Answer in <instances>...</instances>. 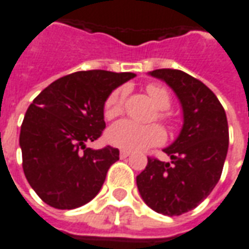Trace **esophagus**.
I'll list each match as a JSON object with an SVG mask.
<instances>
[{
  "label": "esophagus",
  "mask_w": 249,
  "mask_h": 249,
  "mask_svg": "<svg viewBox=\"0 0 249 249\" xmlns=\"http://www.w3.org/2000/svg\"><path fill=\"white\" fill-rule=\"evenodd\" d=\"M120 157H121V158H128V157H131V153L126 151V150H121V151H120Z\"/></svg>",
  "instance_id": "obj_1"
}]
</instances>
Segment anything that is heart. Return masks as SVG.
Wrapping results in <instances>:
<instances>
[{"label":"heart","instance_id":"heart-1","mask_svg":"<svg viewBox=\"0 0 249 249\" xmlns=\"http://www.w3.org/2000/svg\"><path fill=\"white\" fill-rule=\"evenodd\" d=\"M146 91L154 105L160 109L158 118L167 120V114L163 110H166L170 106L169 91L160 84H148ZM125 95L126 89L118 87L107 96L103 107L105 117L107 120H113L123 113ZM106 138L111 146H116L126 151H140L148 147L160 144L165 140V132L162 131L160 125H140L129 120H121L107 129Z\"/></svg>","mask_w":249,"mask_h":249}]
</instances>
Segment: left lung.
<instances>
[{
    "label": "left lung",
    "mask_w": 249,
    "mask_h": 249,
    "mask_svg": "<svg viewBox=\"0 0 249 249\" xmlns=\"http://www.w3.org/2000/svg\"><path fill=\"white\" fill-rule=\"evenodd\" d=\"M148 75L166 83L178 98L182 128L163 148L170 160L148 158L136 184L150 209L181 215L206 199L221 178L229 147L226 113L206 84L182 71L155 69Z\"/></svg>",
    "instance_id": "1"
}]
</instances>
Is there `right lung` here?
Returning <instances> with one entry per match:
<instances>
[{"label":"right lung","mask_w":249,"mask_h":249,"mask_svg":"<svg viewBox=\"0 0 249 249\" xmlns=\"http://www.w3.org/2000/svg\"><path fill=\"white\" fill-rule=\"evenodd\" d=\"M131 72L82 71L53 82L30 105L20 129L23 170L49 206L72 210L92 200L102 188L118 148L87 147L105 129L103 107Z\"/></svg>","instance_id":"1"}]
</instances>
